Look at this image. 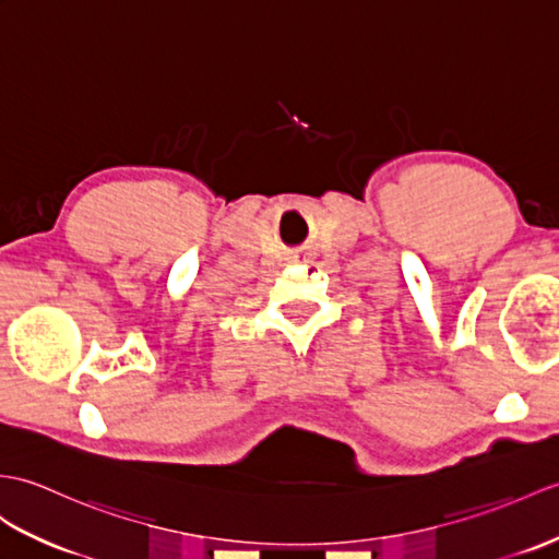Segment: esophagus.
Instances as JSON below:
<instances>
[{
	"label": "esophagus",
	"mask_w": 559,
	"mask_h": 559,
	"mask_svg": "<svg viewBox=\"0 0 559 559\" xmlns=\"http://www.w3.org/2000/svg\"><path fill=\"white\" fill-rule=\"evenodd\" d=\"M311 252H305V250H300V252H295L293 254V262H300V259H305V257H309Z\"/></svg>",
	"instance_id": "34e87169"
}]
</instances>
